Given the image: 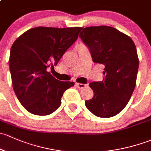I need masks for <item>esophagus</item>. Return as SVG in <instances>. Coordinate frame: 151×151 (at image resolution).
Listing matches in <instances>:
<instances>
[{"instance_id":"esophagus-1","label":"esophagus","mask_w":151,"mask_h":151,"mask_svg":"<svg viewBox=\"0 0 151 151\" xmlns=\"http://www.w3.org/2000/svg\"><path fill=\"white\" fill-rule=\"evenodd\" d=\"M76 86L78 87V88H83L87 86L86 84H84V83H76Z\"/></svg>"}]
</instances>
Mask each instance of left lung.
I'll use <instances>...</instances> for the list:
<instances>
[{
  "instance_id": "left-lung-1",
  "label": "left lung",
  "mask_w": 151,
  "mask_h": 151,
  "mask_svg": "<svg viewBox=\"0 0 151 151\" xmlns=\"http://www.w3.org/2000/svg\"><path fill=\"white\" fill-rule=\"evenodd\" d=\"M79 37L93 62L105 66L102 81L89 83L94 97L85 105L96 116L113 117L125 108L136 85L139 60L134 43L109 26L86 27Z\"/></svg>"
}]
</instances>
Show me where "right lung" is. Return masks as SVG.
<instances>
[{"mask_svg": "<svg viewBox=\"0 0 151 151\" xmlns=\"http://www.w3.org/2000/svg\"><path fill=\"white\" fill-rule=\"evenodd\" d=\"M82 27H38L14 42L9 69L17 97L30 113L47 116L61 105L65 90L74 82L61 81L48 72L77 40Z\"/></svg>", "mask_w": 151, "mask_h": 151, "instance_id": "1", "label": "right lung"}]
</instances>
